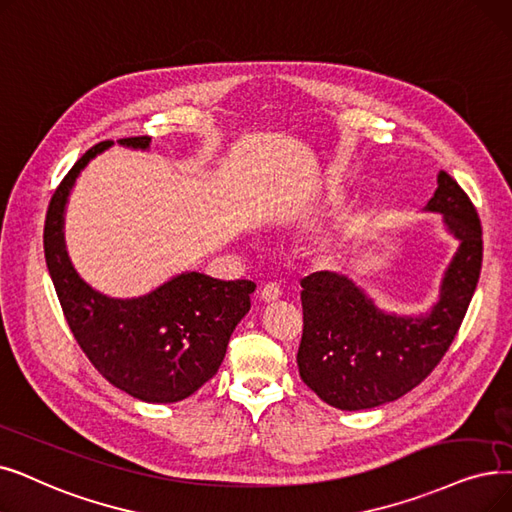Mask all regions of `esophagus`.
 I'll list each match as a JSON object with an SVG mask.
<instances>
[{"label":"esophagus","instance_id":"34e87169","mask_svg":"<svg viewBox=\"0 0 512 512\" xmlns=\"http://www.w3.org/2000/svg\"><path fill=\"white\" fill-rule=\"evenodd\" d=\"M280 286L278 284H274V282H270V284H265V286H261V291H259V297H261V301H265V303H274V301H278L280 299Z\"/></svg>","mask_w":512,"mask_h":512}]
</instances>
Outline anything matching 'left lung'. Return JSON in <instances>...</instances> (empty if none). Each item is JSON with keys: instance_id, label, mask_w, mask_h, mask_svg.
<instances>
[{"instance_id": "8db88e82", "label": "left lung", "mask_w": 512, "mask_h": 512, "mask_svg": "<svg viewBox=\"0 0 512 512\" xmlns=\"http://www.w3.org/2000/svg\"><path fill=\"white\" fill-rule=\"evenodd\" d=\"M425 211L441 213L458 240L439 299L425 316L385 314L337 272H314L301 280L299 374L332 408L353 412L395 402L427 379L456 337L481 272L479 215L446 171H439Z\"/></svg>"}]
</instances>
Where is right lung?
<instances>
[{
	"instance_id": "add662e5",
	"label": "right lung",
	"mask_w": 512,
	"mask_h": 512,
	"mask_svg": "<svg viewBox=\"0 0 512 512\" xmlns=\"http://www.w3.org/2000/svg\"><path fill=\"white\" fill-rule=\"evenodd\" d=\"M119 144L146 150L150 138ZM110 146L87 150L52 196L43 228L48 272L75 341L104 379L142 402L173 404L213 379L255 282L184 272L136 299L106 297L83 282L64 247V207L85 165Z\"/></svg>"
}]
</instances>
